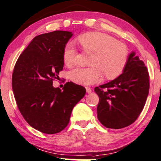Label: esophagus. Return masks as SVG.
<instances>
[{"label": "esophagus", "instance_id": "1", "mask_svg": "<svg viewBox=\"0 0 161 161\" xmlns=\"http://www.w3.org/2000/svg\"><path fill=\"white\" fill-rule=\"evenodd\" d=\"M85 88H86V92L87 93H91V91H92V90H91V88L90 87H86Z\"/></svg>", "mask_w": 161, "mask_h": 161}]
</instances>
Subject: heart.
Instances as JSON below:
<instances>
[{
	"mask_svg": "<svg viewBox=\"0 0 161 161\" xmlns=\"http://www.w3.org/2000/svg\"><path fill=\"white\" fill-rule=\"evenodd\" d=\"M78 42L85 51L93 53L90 68L77 67L68 74L71 81L79 85H88L98 82L102 75L107 79L119 76L125 69L129 59V49L114 37L101 32H91L78 37ZM78 52L74 44L69 42L63 50L65 65H74Z\"/></svg>",
	"mask_w": 161,
	"mask_h": 161,
	"instance_id": "obj_1",
	"label": "heart"
}]
</instances>
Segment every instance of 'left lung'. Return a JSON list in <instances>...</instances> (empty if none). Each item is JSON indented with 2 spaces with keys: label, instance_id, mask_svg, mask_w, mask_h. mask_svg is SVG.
I'll return each instance as SVG.
<instances>
[{
  "label": "left lung",
  "instance_id": "1",
  "mask_svg": "<svg viewBox=\"0 0 161 161\" xmlns=\"http://www.w3.org/2000/svg\"><path fill=\"white\" fill-rule=\"evenodd\" d=\"M149 84L147 68L135 53H131L123 74L94 88L99 98L97 105L99 122L114 129L133 123L143 111Z\"/></svg>",
  "mask_w": 161,
  "mask_h": 161
}]
</instances>
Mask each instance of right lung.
<instances>
[{"label": "right lung", "instance_id": "right-lung-1", "mask_svg": "<svg viewBox=\"0 0 161 161\" xmlns=\"http://www.w3.org/2000/svg\"><path fill=\"white\" fill-rule=\"evenodd\" d=\"M72 36L57 30L36 36L14 67L12 86L18 109L30 126L44 134L65 129L73 108L86 93L72 82L63 91L53 86L63 70V50Z\"/></svg>", "mask_w": 161, "mask_h": 161}]
</instances>
